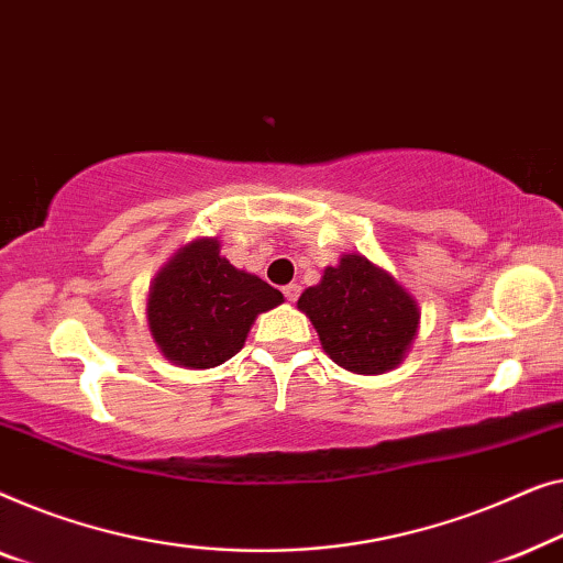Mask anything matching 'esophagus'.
<instances>
[{"label":"esophagus","mask_w":563,"mask_h":563,"mask_svg":"<svg viewBox=\"0 0 563 563\" xmlns=\"http://www.w3.org/2000/svg\"><path fill=\"white\" fill-rule=\"evenodd\" d=\"M283 292H285V298H288V300H298V296H300V285H298V283L285 285Z\"/></svg>","instance_id":"obj_1"}]
</instances>
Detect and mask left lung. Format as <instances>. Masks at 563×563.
<instances>
[{"mask_svg":"<svg viewBox=\"0 0 563 563\" xmlns=\"http://www.w3.org/2000/svg\"><path fill=\"white\" fill-rule=\"evenodd\" d=\"M319 331L323 352L357 375H379L400 364L418 329L416 300L362 255H344L298 298Z\"/></svg>","mask_w":563,"mask_h":563,"instance_id":"obj_1","label":"left lung"}]
</instances>
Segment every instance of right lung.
<instances>
[{
    "label": "right lung",
    "instance_id": "add662e5",
    "mask_svg": "<svg viewBox=\"0 0 563 563\" xmlns=\"http://www.w3.org/2000/svg\"><path fill=\"white\" fill-rule=\"evenodd\" d=\"M283 292L219 255V240H199L157 273L147 298V323L161 352L180 367L209 369L244 346L257 313Z\"/></svg>",
    "mask_w": 563,
    "mask_h": 563
}]
</instances>
